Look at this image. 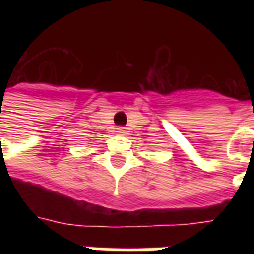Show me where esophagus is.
<instances>
[{"instance_id":"1","label":"esophagus","mask_w":254,"mask_h":254,"mask_svg":"<svg viewBox=\"0 0 254 254\" xmlns=\"http://www.w3.org/2000/svg\"><path fill=\"white\" fill-rule=\"evenodd\" d=\"M125 132V129H124V127H117V133H120V134H121V133H124Z\"/></svg>"}]
</instances>
